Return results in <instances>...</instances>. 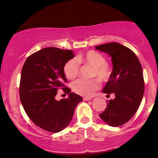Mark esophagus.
Listing matches in <instances>:
<instances>
[{
    "mask_svg": "<svg viewBox=\"0 0 158 158\" xmlns=\"http://www.w3.org/2000/svg\"><path fill=\"white\" fill-rule=\"evenodd\" d=\"M83 100H84V101H89L91 100V98H87V97H84V98H83Z\"/></svg>",
    "mask_w": 158,
    "mask_h": 158,
    "instance_id": "34e87169",
    "label": "esophagus"
}]
</instances>
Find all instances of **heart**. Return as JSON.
I'll use <instances>...</instances> for the list:
<instances>
[{"label":"heart","instance_id":"heart-1","mask_svg":"<svg viewBox=\"0 0 158 158\" xmlns=\"http://www.w3.org/2000/svg\"><path fill=\"white\" fill-rule=\"evenodd\" d=\"M83 63L93 68V77H98L102 81H107L112 73L111 68L106 63L105 56L95 51L89 52L78 56L76 59H70L64 66V73L67 78H76L79 72V64ZM100 88V82L98 79L85 80L78 79L73 84V89L80 95L90 97L96 90Z\"/></svg>","mask_w":158,"mask_h":158}]
</instances>
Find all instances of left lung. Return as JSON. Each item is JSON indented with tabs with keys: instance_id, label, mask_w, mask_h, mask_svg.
I'll list each match as a JSON object with an SVG mask.
<instances>
[{
	"instance_id": "obj_1",
	"label": "left lung",
	"mask_w": 158,
	"mask_h": 158,
	"mask_svg": "<svg viewBox=\"0 0 158 158\" xmlns=\"http://www.w3.org/2000/svg\"><path fill=\"white\" fill-rule=\"evenodd\" d=\"M96 49L111 58L113 70L102 92L114 93V100L106 101L100 118L112 127L123 125L132 118L139 106L144 93L142 67L135 53L117 42L99 45Z\"/></svg>"
}]
</instances>
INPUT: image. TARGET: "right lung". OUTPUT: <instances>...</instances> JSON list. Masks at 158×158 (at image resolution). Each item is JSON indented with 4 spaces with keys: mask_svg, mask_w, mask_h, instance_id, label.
Here are the masks:
<instances>
[{
    "mask_svg": "<svg viewBox=\"0 0 158 158\" xmlns=\"http://www.w3.org/2000/svg\"><path fill=\"white\" fill-rule=\"evenodd\" d=\"M72 50L47 47L33 53L26 60L21 70L19 95L26 114L35 124L48 132L56 133L70 123L81 96L63 84L68 81L64 66L73 58ZM62 88L67 99H55Z\"/></svg>",
    "mask_w": 158,
    "mask_h": 158,
    "instance_id": "right-lung-1",
    "label": "right lung"
}]
</instances>
